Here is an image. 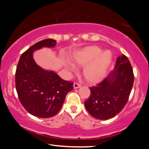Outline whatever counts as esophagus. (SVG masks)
Here are the masks:
<instances>
[{"label": "esophagus", "instance_id": "obj_1", "mask_svg": "<svg viewBox=\"0 0 149 149\" xmlns=\"http://www.w3.org/2000/svg\"><path fill=\"white\" fill-rule=\"evenodd\" d=\"M81 84H78V83H75L74 84V89H77V88H81Z\"/></svg>", "mask_w": 149, "mask_h": 149}]
</instances>
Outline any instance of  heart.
Segmentation results:
<instances>
[{
    "instance_id": "1",
    "label": "heart",
    "mask_w": 149,
    "mask_h": 149,
    "mask_svg": "<svg viewBox=\"0 0 149 149\" xmlns=\"http://www.w3.org/2000/svg\"><path fill=\"white\" fill-rule=\"evenodd\" d=\"M113 55L110 50L102 52L96 45L84 47L74 54L72 61L78 66H84L83 75L88 83H99L105 77L107 69L112 61ZM68 68L71 71L75 70L74 64L69 63Z\"/></svg>"
}]
</instances>
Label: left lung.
Returning a JSON list of instances; mask_svg holds the SVG:
<instances>
[{"label": "left lung", "instance_id": "1", "mask_svg": "<svg viewBox=\"0 0 149 149\" xmlns=\"http://www.w3.org/2000/svg\"><path fill=\"white\" fill-rule=\"evenodd\" d=\"M134 83L130 61L122 54L113 70L97 86L90 88L91 94L84 102L86 109L94 118L106 120L121 111L129 99Z\"/></svg>", "mask_w": 149, "mask_h": 149}]
</instances>
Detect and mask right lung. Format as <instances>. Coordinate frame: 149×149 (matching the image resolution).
I'll return each instance as SVG.
<instances>
[{
    "instance_id": "add662e5",
    "label": "right lung",
    "mask_w": 149,
    "mask_h": 149,
    "mask_svg": "<svg viewBox=\"0 0 149 149\" xmlns=\"http://www.w3.org/2000/svg\"><path fill=\"white\" fill-rule=\"evenodd\" d=\"M56 41L47 39L29 47L20 56L15 74V86L21 104L28 112L39 118H50L61 109L73 83L62 79L52 70L42 68L33 54L43 47H54Z\"/></svg>"
}]
</instances>
